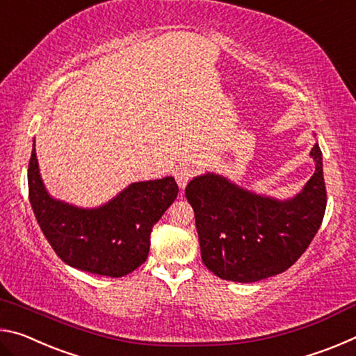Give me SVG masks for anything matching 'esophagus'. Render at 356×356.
Returning <instances> with one entry per match:
<instances>
[{"label": "esophagus", "mask_w": 356, "mask_h": 356, "mask_svg": "<svg viewBox=\"0 0 356 356\" xmlns=\"http://www.w3.org/2000/svg\"><path fill=\"white\" fill-rule=\"evenodd\" d=\"M196 176V170L191 165H182L174 171V177H176L180 188H185V185Z\"/></svg>", "instance_id": "34e87169"}]
</instances>
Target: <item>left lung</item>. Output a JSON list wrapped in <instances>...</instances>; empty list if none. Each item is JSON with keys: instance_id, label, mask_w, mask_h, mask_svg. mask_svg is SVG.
I'll return each mask as SVG.
<instances>
[{"instance_id": "1", "label": "left lung", "mask_w": 356, "mask_h": 356, "mask_svg": "<svg viewBox=\"0 0 356 356\" xmlns=\"http://www.w3.org/2000/svg\"><path fill=\"white\" fill-rule=\"evenodd\" d=\"M316 171L291 200L256 195L220 174L197 176L185 188L195 210L202 262L218 278L256 282L286 272L308 248L327 207L322 150Z\"/></svg>"}]
</instances>
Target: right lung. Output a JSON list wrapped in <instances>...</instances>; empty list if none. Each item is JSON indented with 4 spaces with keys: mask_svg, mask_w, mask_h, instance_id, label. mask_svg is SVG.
<instances>
[{
    "mask_svg": "<svg viewBox=\"0 0 356 356\" xmlns=\"http://www.w3.org/2000/svg\"><path fill=\"white\" fill-rule=\"evenodd\" d=\"M28 188L35 220L56 254L70 267L111 278L146 262L152 227L179 193L174 177H163L131 184L100 207H75L48 195L34 144Z\"/></svg>",
    "mask_w": 356,
    "mask_h": 356,
    "instance_id": "right-lung-1",
    "label": "right lung"
}]
</instances>
